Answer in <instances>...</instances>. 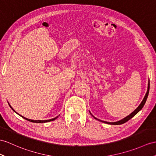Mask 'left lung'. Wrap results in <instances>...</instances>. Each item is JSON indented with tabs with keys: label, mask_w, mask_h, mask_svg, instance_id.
<instances>
[{
	"label": "left lung",
	"mask_w": 156,
	"mask_h": 156,
	"mask_svg": "<svg viewBox=\"0 0 156 156\" xmlns=\"http://www.w3.org/2000/svg\"><path fill=\"white\" fill-rule=\"evenodd\" d=\"M149 90H150V81H148L147 90V92H146V94H145V97H144V98H143V100H142V102H141V103H140V105L137 107V108H136V109L134 110V111H133V112L130 114V115H129L128 116L124 118V119H122V120H119V121H117V122H106V121H103V120H99V119H97L96 117H94V116L92 115V114H91V113L90 112V111H89V112H90V115L94 117V119H95L96 120H98V121H101V122H104V123H106V124H113V125H119V124H124V123H125V122H126L128 120L131 119L132 117H134V116L136 115V114H137L140 111H141V109L143 108V107L144 106V105H145L146 102V100H147V96H148V94H149Z\"/></svg>",
	"instance_id": "8db88e82"
}]
</instances>
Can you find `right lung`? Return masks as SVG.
<instances>
[{
	"instance_id": "add662e5",
	"label": "right lung",
	"mask_w": 156,
	"mask_h": 156,
	"mask_svg": "<svg viewBox=\"0 0 156 156\" xmlns=\"http://www.w3.org/2000/svg\"><path fill=\"white\" fill-rule=\"evenodd\" d=\"M8 103H9V102H8ZM9 106H10V107L12 109V111H14V112H16L17 115H18L19 116H20L22 118H23V119H26V120H28V121H30V122H35V123H45V122H50V121H53V120H55L56 119H58V116H56V117H55V118H54V119H49V120H31V119H26V118H25V117H24L23 116H22V115H19L18 113H17L16 111H14V110L12 108V107H11L10 106V105L9 103Z\"/></svg>"
}]
</instances>
